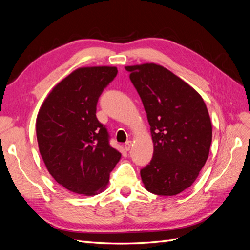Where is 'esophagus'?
I'll return each instance as SVG.
<instances>
[{"label":"esophagus","instance_id":"esophagus-1","mask_svg":"<svg viewBox=\"0 0 250 250\" xmlns=\"http://www.w3.org/2000/svg\"><path fill=\"white\" fill-rule=\"evenodd\" d=\"M124 147H125V150L126 151H129L132 147V142L131 141H127L125 144H124Z\"/></svg>","mask_w":250,"mask_h":250}]
</instances>
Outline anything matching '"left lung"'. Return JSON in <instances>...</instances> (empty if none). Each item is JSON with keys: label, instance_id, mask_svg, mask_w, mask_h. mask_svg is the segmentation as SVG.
Wrapping results in <instances>:
<instances>
[{"label": "left lung", "instance_id": "8db88e82", "mask_svg": "<svg viewBox=\"0 0 250 250\" xmlns=\"http://www.w3.org/2000/svg\"><path fill=\"white\" fill-rule=\"evenodd\" d=\"M125 69L147 113L154 147L152 160L141 170L143 184L155 195H177L193 185L208 157L207 105L192 86L162 65Z\"/></svg>", "mask_w": 250, "mask_h": 250}]
</instances>
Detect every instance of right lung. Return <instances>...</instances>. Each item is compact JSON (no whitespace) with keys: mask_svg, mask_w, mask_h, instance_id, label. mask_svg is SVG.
<instances>
[{"mask_svg":"<svg viewBox=\"0 0 250 250\" xmlns=\"http://www.w3.org/2000/svg\"><path fill=\"white\" fill-rule=\"evenodd\" d=\"M117 74L116 66L77 69L52 89L37 115L42 161L52 177L73 193H101L121 158L96 117L99 97Z\"/></svg>","mask_w":250,"mask_h":250,"instance_id":"right-lung-1","label":"right lung"}]
</instances>
